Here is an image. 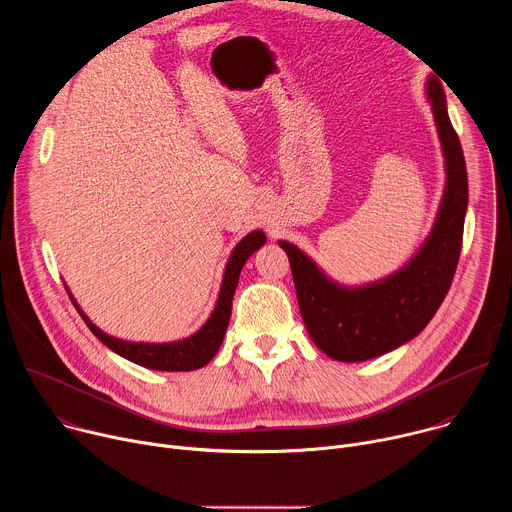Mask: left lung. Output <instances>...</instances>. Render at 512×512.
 <instances>
[{
    "label": "left lung",
    "mask_w": 512,
    "mask_h": 512,
    "mask_svg": "<svg viewBox=\"0 0 512 512\" xmlns=\"http://www.w3.org/2000/svg\"><path fill=\"white\" fill-rule=\"evenodd\" d=\"M425 97L442 145L446 186L429 235L403 267L377 281L344 285L302 249L279 241L289 257L306 330L334 360L362 362L403 346L429 324L452 285L468 208L466 162L444 87L435 77L427 79Z\"/></svg>",
    "instance_id": "left-lung-1"
}]
</instances>
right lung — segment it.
Instances as JSON below:
<instances>
[{"label":"right lung","instance_id":"add662e5","mask_svg":"<svg viewBox=\"0 0 512 512\" xmlns=\"http://www.w3.org/2000/svg\"><path fill=\"white\" fill-rule=\"evenodd\" d=\"M265 241H267L265 233L257 229L237 243V247L233 249V253L225 265L221 289H218V298H216V304H214L208 320L194 334L180 338V340H172V342H131V340H121L117 336L103 332L81 310L75 296L70 294L68 285H64V287L68 291L70 302L75 304V308L79 310V314L85 320V324L89 326V330L115 354L139 364V367H143V369H152V371H170V373L196 371V369H202L204 364H208L212 360V356L218 352V348H221L223 338L227 334L229 320H231L233 296H235V289L239 285L241 269L247 263V259L265 245Z\"/></svg>","mask_w":512,"mask_h":512}]
</instances>
